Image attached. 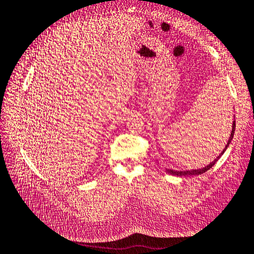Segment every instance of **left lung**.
<instances>
[{
    "instance_id": "obj_1",
    "label": "left lung",
    "mask_w": 254,
    "mask_h": 254,
    "mask_svg": "<svg viewBox=\"0 0 254 254\" xmlns=\"http://www.w3.org/2000/svg\"><path fill=\"white\" fill-rule=\"evenodd\" d=\"M235 127H236V121H234V122H233V128H231V133H230V136H229V139H228V143H227V145H226L225 148H224V150H223L222 153L219 154V156H217V158L215 159L214 161H212V163H210L209 165L205 166L204 168H201V169H193V170H186V171H177V170L166 169V172H168L169 175L179 176V177H182V176H194V175H202V174H204V172H206L208 169L212 168V167L215 165V163H216V161H217V160L220 158V156H222V155L225 153V150L227 149V147L229 146L230 142L233 141V137H234V134H235Z\"/></svg>"
}]
</instances>
